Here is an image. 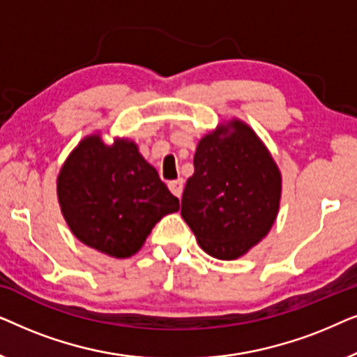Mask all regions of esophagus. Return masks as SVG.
<instances>
[{
  "instance_id": "obj_1",
  "label": "esophagus",
  "mask_w": 357,
  "mask_h": 357,
  "mask_svg": "<svg viewBox=\"0 0 357 357\" xmlns=\"http://www.w3.org/2000/svg\"><path fill=\"white\" fill-rule=\"evenodd\" d=\"M169 190L172 192V195H175V197L180 198V197H182V192H183V180L178 178V180H174V182H169Z\"/></svg>"
}]
</instances>
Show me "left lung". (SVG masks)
I'll use <instances>...</instances> for the list:
<instances>
[{"label":"left lung","instance_id":"1","mask_svg":"<svg viewBox=\"0 0 357 357\" xmlns=\"http://www.w3.org/2000/svg\"><path fill=\"white\" fill-rule=\"evenodd\" d=\"M182 218L208 255L236 260L270 232L281 199V172L255 131L231 120L203 136Z\"/></svg>","mask_w":357,"mask_h":357}]
</instances>
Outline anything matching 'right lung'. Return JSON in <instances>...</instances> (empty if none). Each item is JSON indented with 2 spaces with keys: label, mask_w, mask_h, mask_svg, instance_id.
Listing matches in <instances>:
<instances>
[{
  "label": "right lung",
  "mask_w": 357,
  "mask_h": 357,
  "mask_svg": "<svg viewBox=\"0 0 357 357\" xmlns=\"http://www.w3.org/2000/svg\"><path fill=\"white\" fill-rule=\"evenodd\" d=\"M56 193L71 232L114 258L135 255L155 222L180 208L135 141L109 146L99 135L86 136L68 155Z\"/></svg>",
  "instance_id": "1"
}]
</instances>
